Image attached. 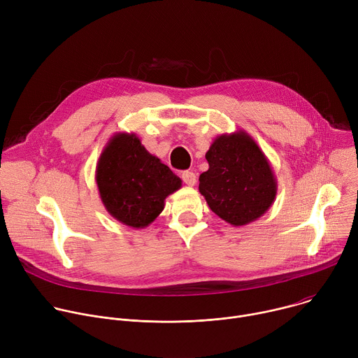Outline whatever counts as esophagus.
Segmentation results:
<instances>
[{
	"label": "esophagus",
	"instance_id": "34e87169",
	"mask_svg": "<svg viewBox=\"0 0 358 358\" xmlns=\"http://www.w3.org/2000/svg\"><path fill=\"white\" fill-rule=\"evenodd\" d=\"M181 177H182V181H184L187 185H189V187L195 185V182H196V176H195V173H192V171H184V173L181 174Z\"/></svg>",
	"mask_w": 358,
	"mask_h": 358
}]
</instances>
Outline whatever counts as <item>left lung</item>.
Listing matches in <instances>:
<instances>
[{
  "label": "left lung",
  "mask_w": 358,
  "mask_h": 358,
  "mask_svg": "<svg viewBox=\"0 0 358 358\" xmlns=\"http://www.w3.org/2000/svg\"><path fill=\"white\" fill-rule=\"evenodd\" d=\"M199 176V192L221 220L242 227L261 218L276 198L278 181L269 160L245 131L218 136Z\"/></svg>",
  "instance_id": "obj_1"
}]
</instances>
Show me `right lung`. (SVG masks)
Masks as SVG:
<instances>
[{
	"instance_id": "1",
	"label": "right lung",
	"mask_w": 358,
	"mask_h": 358,
	"mask_svg": "<svg viewBox=\"0 0 358 358\" xmlns=\"http://www.w3.org/2000/svg\"><path fill=\"white\" fill-rule=\"evenodd\" d=\"M94 178L106 211L136 229L155 221L164 210L166 198L181 188V178L150 155L134 133L110 137Z\"/></svg>"
}]
</instances>
